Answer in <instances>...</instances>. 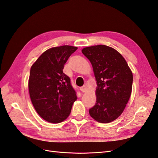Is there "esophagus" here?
I'll return each mask as SVG.
<instances>
[{
    "instance_id": "esophagus-1",
    "label": "esophagus",
    "mask_w": 158,
    "mask_h": 158,
    "mask_svg": "<svg viewBox=\"0 0 158 158\" xmlns=\"http://www.w3.org/2000/svg\"><path fill=\"white\" fill-rule=\"evenodd\" d=\"M80 90H81V92H86L87 91V87H86V86L85 85H83V86H82V87H80Z\"/></svg>"
}]
</instances>
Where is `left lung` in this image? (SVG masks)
<instances>
[{"label": "left lung", "mask_w": 158, "mask_h": 158, "mask_svg": "<svg viewBox=\"0 0 158 158\" xmlns=\"http://www.w3.org/2000/svg\"><path fill=\"white\" fill-rule=\"evenodd\" d=\"M81 51L90 60L98 85L96 103L89 113L98 122H111L122 114L130 98L132 72L123 56L110 47L100 44Z\"/></svg>", "instance_id": "obj_1"}]
</instances>
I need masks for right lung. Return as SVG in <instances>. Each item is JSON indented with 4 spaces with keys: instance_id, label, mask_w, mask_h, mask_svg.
Here are the masks:
<instances>
[{
    "instance_id": "obj_1",
    "label": "right lung",
    "mask_w": 158,
    "mask_h": 158,
    "mask_svg": "<svg viewBox=\"0 0 158 158\" xmlns=\"http://www.w3.org/2000/svg\"><path fill=\"white\" fill-rule=\"evenodd\" d=\"M77 47H52L44 51L32 65L29 91L36 111L48 122L57 123L69 115L77 99L71 80L63 73L64 65Z\"/></svg>"
}]
</instances>
